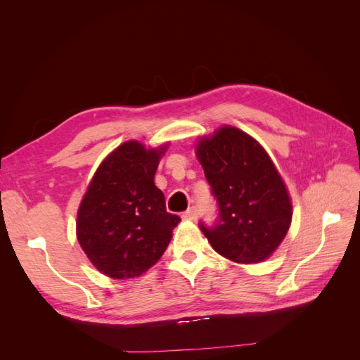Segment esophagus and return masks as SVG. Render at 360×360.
<instances>
[{
    "mask_svg": "<svg viewBox=\"0 0 360 360\" xmlns=\"http://www.w3.org/2000/svg\"><path fill=\"white\" fill-rule=\"evenodd\" d=\"M183 219H188V221H197L198 219V207L192 205L189 210H186L183 213Z\"/></svg>",
    "mask_w": 360,
    "mask_h": 360,
    "instance_id": "obj_1",
    "label": "esophagus"
}]
</instances>
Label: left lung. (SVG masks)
I'll return each mask as SVG.
<instances>
[{
  "label": "left lung",
  "instance_id": "8db88e82",
  "mask_svg": "<svg viewBox=\"0 0 360 360\" xmlns=\"http://www.w3.org/2000/svg\"><path fill=\"white\" fill-rule=\"evenodd\" d=\"M197 156L217 204L214 224L200 222L207 240L236 263L266 259L284 240L292 216L274 162L254 138L231 126L202 138Z\"/></svg>",
  "mask_w": 360,
  "mask_h": 360
}]
</instances>
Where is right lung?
<instances>
[{
    "label": "right lung",
    "mask_w": 360,
    "mask_h": 360,
    "mask_svg": "<svg viewBox=\"0 0 360 360\" xmlns=\"http://www.w3.org/2000/svg\"><path fill=\"white\" fill-rule=\"evenodd\" d=\"M165 148L147 150L136 141L122 144L96 171L79 205V245L106 276L143 275L165 252L180 222L167 212L153 181Z\"/></svg>",
    "instance_id": "right-lung-1"
}]
</instances>
